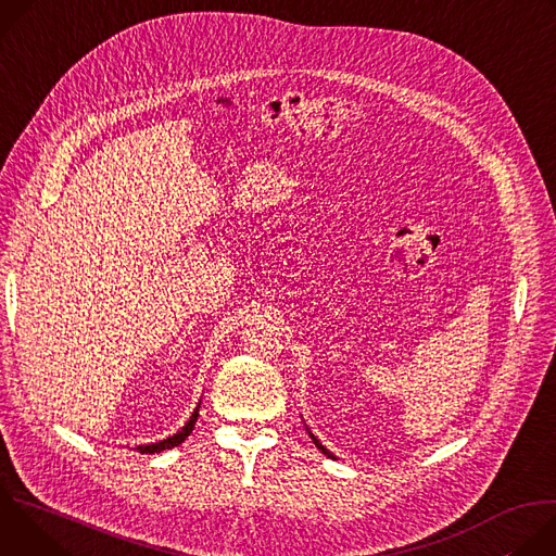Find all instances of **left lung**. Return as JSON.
<instances>
[{
	"mask_svg": "<svg viewBox=\"0 0 556 556\" xmlns=\"http://www.w3.org/2000/svg\"><path fill=\"white\" fill-rule=\"evenodd\" d=\"M305 431H307V433H309V438H312V442H314V444H316V448H319V451H321V453H324V455H328V457H334V455H332V453H330V451H328V448H326V446H324V444H321V442H319V440H316V438H314V435H312V431H309V429H307V427H305Z\"/></svg>",
	"mask_w": 556,
	"mask_h": 556,
	"instance_id": "1",
	"label": "left lung"
}]
</instances>
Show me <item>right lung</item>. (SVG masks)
Listing matches in <instances>:
<instances>
[{"instance_id":"right-lung-1","label":"right lung","mask_w":556,"mask_h":556,"mask_svg":"<svg viewBox=\"0 0 556 556\" xmlns=\"http://www.w3.org/2000/svg\"><path fill=\"white\" fill-rule=\"evenodd\" d=\"M198 416H200V403H198V407L193 409V414H191V418L187 420V425H185L178 433H174V435H169V438H165V440L151 442V444H138L136 448H138L140 453L153 455V453H163V451H167V448H174V446L182 444V442L191 435V431H193V427H195V422H198Z\"/></svg>"}]
</instances>
